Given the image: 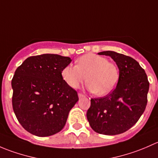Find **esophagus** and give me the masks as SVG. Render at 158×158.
Wrapping results in <instances>:
<instances>
[{
	"label": "esophagus",
	"instance_id": "1",
	"mask_svg": "<svg viewBox=\"0 0 158 158\" xmlns=\"http://www.w3.org/2000/svg\"><path fill=\"white\" fill-rule=\"evenodd\" d=\"M78 96H79V98H83V97H85V95L82 93H79L78 94Z\"/></svg>",
	"mask_w": 158,
	"mask_h": 158
}]
</instances>
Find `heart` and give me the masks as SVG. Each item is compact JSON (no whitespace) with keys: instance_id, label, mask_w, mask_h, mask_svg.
<instances>
[{"instance_id":"heart-1","label":"heart","mask_w":158,"mask_h":158,"mask_svg":"<svg viewBox=\"0 0 158 158\" xmlns=\"http://www.w3.org/2000/svg\"><path fill=\"white\" fill-rule=\"evenodd\" d=\"M62 76L73 89H78L87 79V88L98 96L111 93L117 85L119 71L117 66L104 56L87 53L79 57L76 66H66Z\"/></svg>"}]
</instances>
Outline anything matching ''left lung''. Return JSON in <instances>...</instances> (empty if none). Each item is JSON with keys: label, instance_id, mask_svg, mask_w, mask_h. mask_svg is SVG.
<instances>
[{"label": "left lung", "instance_id": "obj_1", "mask_svg": "<svg viewBox=\"0 0 158 158\" xmlns=\"http://www.w3.org/2000/svg\"><path fill=\"white\" fill-rule=\"evenodd\" d=\"M98 55L113 59L118 67L119 79L111 93L91 99L86 117L97 133L119 135L135 125L144 113L149 82L144 69L131 57L114 51H103Z\"/></svg>", "mask_w": 158, "mask_h": 158}]
</instances>
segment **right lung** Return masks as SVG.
<instances>
[{"instance_id":"right-lung-1","label":"right lung","mask_w":158,"mask_h":158,"mask_svg":"<svg viewBox=\"0 0 158 158\" xmlns=\"http://www.w3.org/2000/svg\"><path fill=\"white\" fill-rule=\"evenodd\" d=\"M69 57L42 54L28 57L17 67L11 81L12 106L23 128L47 137L60 132L79 100L77 92L66 82L62 70Z\"/></svg>"}]
</instances>
